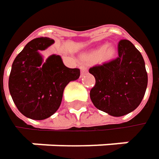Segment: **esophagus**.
I'll return each instance as SVG.
<instances>
[{
	"label": "esophagus",
	"mask_w": 159,
	"mask_h": 159,
	"mask_svg": "<svg viewBox=\"0 0 159 159\" xmlns=\"http://www.w3.org/2000/svg\"><path fill=\"white\" fill-rule=\"evenodd\" d=\"M80 70H81V73L82 74H85V73L88 72V69H87V67L85 65H81L80 66Z\"/></svg>",
	"instance_id": "esophagus-1"
}]
</instances>
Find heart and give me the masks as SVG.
I'll list each match as a JSON object with an SVG mask.
<instances>
[{"label":"heart","mask_w":159,"mask_h":159,"mask_svg":"<svg viewBox=\"0 0 159 159\" xmlns=\"http://www.w3.org/2000/svg\"><path fill=\"white\" fill-rule=\"evenodd\" d=\"M114 48L111 46L108 47H101L96 49L91 50L85 55V58L88 60H97L99 59L101 62H105L111 59L114 56Z\"/></svg>","instance_id":"heart-1"}]
</instances>
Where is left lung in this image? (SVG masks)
Listing matches in <instances>:
<instances>
[{
    "label": "left lung",
    "mask_w": 159,
    "mask_h": 159,
    "mask_svg": "<svg viewBox=\"0 0 159 159\" xmlns=\"http://www.w3.org/2000/svg\"><path fill=\"white\" fill-rule=\"evenodd\" d=\"M89 72L95 78L89 96L97 109L119 117L135 110L148 87V73L141 53L130 42L118 44V57Z\"/></svg>",
    "instance_id": "8db88e82"
}]
</instances>
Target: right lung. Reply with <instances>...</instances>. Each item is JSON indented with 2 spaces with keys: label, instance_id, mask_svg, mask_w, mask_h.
Segmentation results:
<instances>
[{
  "label": "right lung",
  "instance_id": "right-lung-1",
  "mask_svg": "<svg viewBox=\"0 0 159 159\" xmlns=\"http://www.w3.org/2000/svg\"><path fill=\"white\" fill-rule=\"evenodd\" d=\"M53 39H33L15 57L9 77V90L17 109L33 120H44L60 106L65 87L80 78L79 69L67 68L60 56L51 55L46 61L39 53Z\"/></svg>",
  "mask_w": 159,
  "mask_h": 159
}]
</instances>
